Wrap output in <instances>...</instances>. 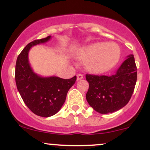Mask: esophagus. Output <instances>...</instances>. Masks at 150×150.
Masks as SVG:
<instances>
[{
    "label": "esophagus",
    "instance_id": "1",
    "mask_svg": "<svg viewBox=\"0 0 150 150\" xmlns=\"http://www.w3.org/2000/svg\"><path fill=\"white\" fill-rule=\"evenodd\" d=\"M82 78H83V75H82V74H78V75H77V80H82Z\"/></svg>",
    "mask_w": 150,
    "mask_h": 150
}]
</instances>
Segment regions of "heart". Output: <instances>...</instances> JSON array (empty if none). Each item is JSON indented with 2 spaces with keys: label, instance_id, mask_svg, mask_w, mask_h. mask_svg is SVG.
<instances>
[{
  "label": "heart",
  "instance_id": "heart-1",
  "mask_svg": "<svg viewBox=\"0 0 150 150\" xmlns=\"http://www.w3.org/2000/svg\"><path fill=\"white\" fill-rule=\"evenodd\" d=\"M120 57V50L113 44L94 43L80 51V58L87 59L85 68L93 73H106L117 64Z\"/></svg>",
  "mask_w": 150,
  "mask_h": 150
}]
</instances>
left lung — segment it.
<instances>
[{
    "instance_id": "left-lung-1",
    "label": "left lung",
    "mask_w": 150,
    "mask_h": 150,
    "mask_svg": "<svg viewBox=\"0 0 150 150\" xmlns=\"http://www.w3.org/2000/svg\"><path fill=\"white\" fill-rule=\"evenodd\" d=\"M89 89L86 99L97 112L106 114L120 109L128 103L137 81V67L133 55L122 63L111 76L86 75Z\"/></svg>"
}]
</instances>
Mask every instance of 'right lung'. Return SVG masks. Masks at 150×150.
<instances>
[{
	"label": "right lung",
	"instance_id": "obj_1",
	"mask_svg": "<svg viewBox=\"0 0 150 150\" xmlns=\"http://www.w3.org/2000/svg\"><path fill=\"white\" fill-rule=\"evenodd\" d=\"M50 39L49 36L27 44L18 56L15 65V82L22 100L34 114L42 117H50L59 111L77 79L76 76L71 79L42 77L33 71L29 63V51L32 46Z\"/></svg>",
	"mask_w": 150,
	"mask_h": 150
}]
</instances>
